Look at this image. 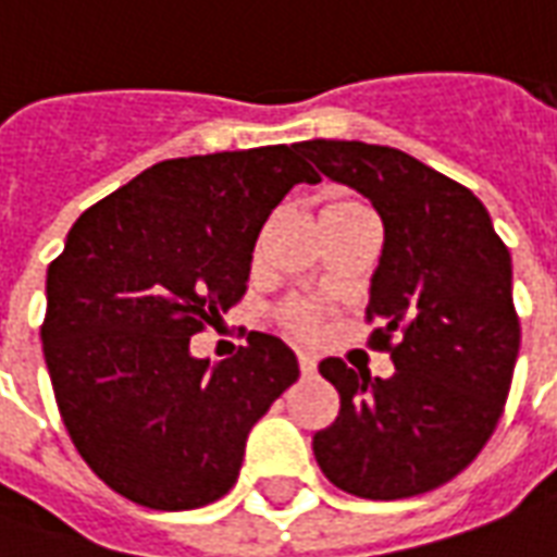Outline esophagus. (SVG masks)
I'll list each match as a JSON object with an SVG mask.
<instances>
[{
    "label": "esophagus",
    "mask_w": 557,
    "mask_h": 557,
    "mask_svg": "<svg viewBox=\"0 0 557 557\" xmlns=\"http://www.w3.org/2000/svg\"><path fill=\"white\" fill-rule=\"evenodd\" d=\"M298 367H301V373L304 375H313L315 373V358L313 355H298Z\"/></svg>",
    "instance_id": "obj_1"
}]
</instances>
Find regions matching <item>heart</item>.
I'll return each mask as SVG.
<instances>
[{"instance_id": "obj_1", "label": "heart", "mask_w": 557, "mask_h": 557, "mask_svg": "<svg viewBox=\"0 0 557 557\" xmlns=\"http://www.w3.org/2000/svg\"><path fill=\"white\" fill-rule=\"evenodd\" d=\"M351 208H358V202L337 199V202H327L322 208V218L343 214V211H351ZM277 319L283 331L298 339H319L322 337V327H325V310L315 301H307V298H289L286 304H280Z\"/></svg>"}]
</instances>
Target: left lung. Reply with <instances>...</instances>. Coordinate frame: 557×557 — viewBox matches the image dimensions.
Masks as SVG:
<instances>
[{
	"instance_id": "8db88e82",
	"label": "left lung",
	"mask_w": 557,
	"mask_h": 557,
	"mask_svg": "<svg viewBox=\"0 0 557 557\" xmlns=\"http://www.w3.org/2000/svg\"><path fill=\"white\" fill-rule=\"evenodd\" d=\"M301 151L385 223L367 322H385L370 346L397 367L373 379L319 363L339 414L313 435L315 462L358 498H411L471 466L498 426L519 355L510 250L478 196L399 148L310 139Z\"/></svg>"
}]
</instances>
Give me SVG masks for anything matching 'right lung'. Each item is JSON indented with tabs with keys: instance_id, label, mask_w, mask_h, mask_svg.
I'll use <instances>...</instances> for the list:
<instances>
[{
	"instance_id": "add662e5",
	"label": "right lung",
	"mask_w": 557,
	"mask_h": 557,
	"mask_svg": "<svg viewBox=\"0 0 557 557\" xmlns=\"http://www.w3.org/2000/svg\"><path fill=\"white\" fill-rule=\"evenodd\" d=\"M298 146L160 160L86 208L47 268L44 361L86 466L127 502L194 510L235 486L253 423L298 379L277 337L190 355L247 292L256 238L295 184Z\"/></svg>"
}]
</instances>
